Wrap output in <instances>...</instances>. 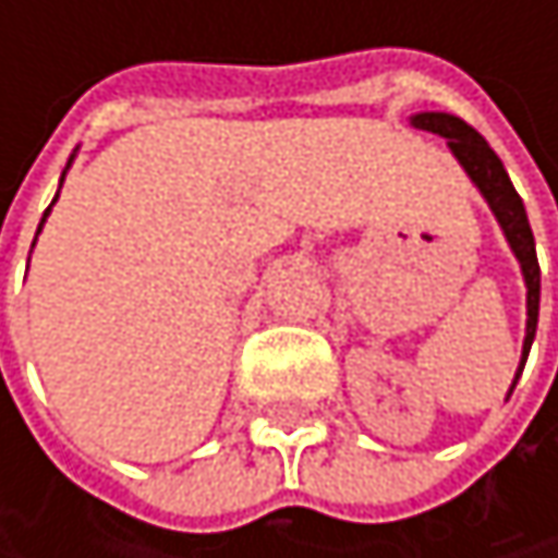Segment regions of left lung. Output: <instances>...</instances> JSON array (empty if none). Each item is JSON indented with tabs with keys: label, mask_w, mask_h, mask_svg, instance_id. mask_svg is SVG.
I'll list each match as a JSON object with an SVG mask.
<instances>
[{
	"label": "left lung",
	"mask_w": 558,
	"mask_h": 558,
	"mask_svg": "<svg viewBox=\"0 0 558 558\" xmlns=\"http://www.w3.org/2000/svg\"><path fill=\"white\" fill-rule=\"evenodd\" d=\"M416 129L442 135L452 148V155L462 161V168L469 170V177L478 183V190L485 193L488 206L495 209L498 222H501L504 235L523 268V280H526V339H523V359H520V372L526 365L533 336H536V316H539V262H536V245H533V229L523 209V199L517 196L507 170H504L501 158L492 151V145L459 116H446V112H420L410 119ZM517 372V378H520ZM517 378L510 390L517 388Z\"/></svg>",
	"instance_id": "8db88e82"
}]
</instances>
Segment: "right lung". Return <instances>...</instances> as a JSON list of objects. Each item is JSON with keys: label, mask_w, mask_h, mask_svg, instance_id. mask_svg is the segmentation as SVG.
<instances>
[{"label": "right lung", "mask_w": 558, "mask_h": 558, "mask_svg": "<svg viewBox=\"0 0 558 558\" xmlns=\"http://www.w3.org/2000/svg\"><path fill=\"white\" fill-rule=\"evenodd\" d=\"M57 199V196H54ZM48 213H51V209H48ZM48 213H45V216H48ZM41 226H45V219H41ZM41 226H38V232H41Z\"/></svg>", "instance_id": "right-lung-1"}]
</instances>
